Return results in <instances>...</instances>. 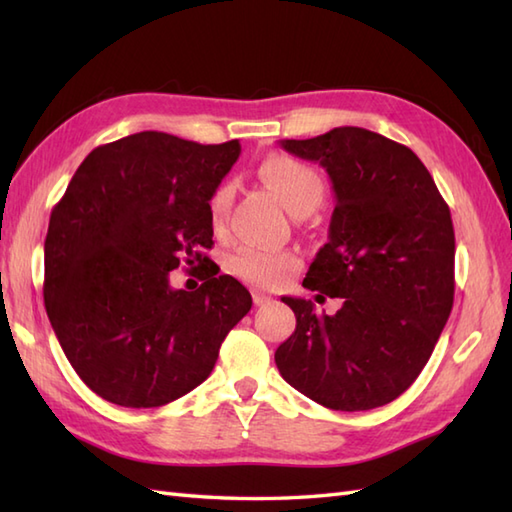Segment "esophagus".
I'll return each mask as SVG.
<instances>
[{"label": "esophagus", "mask_w": 512, "mask_h": 512, "mask_svg": "<svg viewBox=\"0 0 512 512\" xmlns=\"http://www.w3.org/2000/svg\"><path fill=\"white\" fill-rule=\"evenodd\" d=\"M253 301H255V306H266V303L273 301V297L266 295V292H262V290H253Z\"/></svg>", "instance_id": "34e87169"}]
</instances>
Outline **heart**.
I'll return each instance as SVG.
<instances>
[{
	"label": "heart",
	"instance_id": "heart-1",
	"mask_svg": "<svg viewBox=\"0 0 512 512\" xmlns=\"http://www.w3.org/2000/svg\"><path fill=\"white\" fill-rule=\"evenodd\" d=\"M264 182L268 184L281 204L290 213L314 211L323 200V180L312 167L303 165L299 160L286 156L268 158L262 169ZM233 189L231 184H220L209 198V220L217 228L226 220L231 209ZM301 259L292 250H273L259 246H237L233 253L224 259V268L228 275L246 281L259 288H277L297 273Z\"/></svg>",
	"mask_w": 512,
	"mask_h": 512
}]
</instances>
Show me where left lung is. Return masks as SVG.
Instances as JSON below:
<instances>
[{
    "label": "left lung",
    "mask_w": 512,
    "mask_h": 512,
    "mask_svg": "<svg viewBox=\"0 0 512 512\" xmlns=\"http://www.w3.org/2000/svg\"><path fill=\"white\" fill-rule=\"evenodd\" d=\"M288 154L328 171V244L303 286L339 297L336 314L281 297L297 328L275 352L288 385L336 411H367L411 387L453 308L451 211L420 158L363 127L281 140Z\"/></svg>",
    "instance_id": "1"
}]
</instances>
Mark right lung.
Here are the masks:
<instances>
[{"instance_id": "1", "label": "right lung", "mask_w": 512, "mask_h": 512, "mask_svg": "<svg viewBox=\"0 0 512 512\" xmlns=\"http://www.w3.org/2000/svg\"><path fill=\"white\" fill-rule=\"evenodd\" d=\"M239 151L237 140L125 136L96 147L52 209L48 319L74 372L107 402L147 409L189 394L253 306L231 275L193 292L169 284L180 264L211 262L209 198Z\"/></svg>"}]
</instances>
